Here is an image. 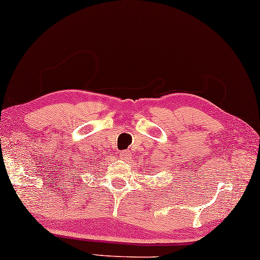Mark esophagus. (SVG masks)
Returning a JSON list of instances; mask_svg holds the SVG:
<instances>
[{
    "label": "esophagus",
    "mask_w": 260,
    "mask_h": 260,
    "mask_svg": "<svg viewBox=\"0 0 260 260\" xmlns=\"http://www.w3.org/2000/svg\"><path fill=\"white\" fill-rule=\"evenodd\" d=\"M129 158H130L129 150H124L122 151V152H119V159H122V160H129Z\"/></svg>",
    "instance_id": "34e87169"
}]
</instances>
